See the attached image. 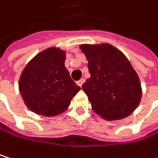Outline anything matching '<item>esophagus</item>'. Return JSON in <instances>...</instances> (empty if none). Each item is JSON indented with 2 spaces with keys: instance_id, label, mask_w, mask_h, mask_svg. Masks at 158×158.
Wrapping results in <instances>:
<instances>
[{
  "instance_id": "obj_1",
  "label": "esophagus",
  "mask_w": 158,
  "mask_h": 158,
  "mask_svg": "<svg viewBox=\"0 0 158 158\" xmlns=\"http://www.w3.org/2000/svg\"><path fill=\"white\" fill-rule=\"evenodd\" d=\"M84 81H85V79H79V81H77V84H78V86L81 87V86H82V84L84 83Z\"/></svg>"
}]
</instances>
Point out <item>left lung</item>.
<instances>
[{"instance_id":"left-lung-1","label":"left lung","mask_w":158,"mask_h":158,"mask_svg":"<svg viewBox=\"0 0 158 158\" xmlns=\"http://www.w3.org/2000/svg\"><path fill=\"white\" fill-rule=\"evenodd\" d=\"M90 78L82 85L95 113L106 121L129 116L142 99L138 74L126 56L108 43L82 44Z\"/></svg>"}]
</instances>
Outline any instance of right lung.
I'll use <instances>...</instances> for the list:
<instances>
[{
	"instance_id": "right-lung-1",
	"label": "right lung",
	"mask_w": 158,
	"mask_h": 158,
	"mask_svg": "<svg viewBox=\"0 0 158 158\" xmlns=\"http://www.w3.org/2000/svg\"><path fill=\"white\" fill-rule=\"evenodd\" d=\"M66 50L50 47L36 54L23 69L18 82L25 106L37 115L56 116L68 110L80 89L65 67Z\"/></svg>"
}]
</instances>
